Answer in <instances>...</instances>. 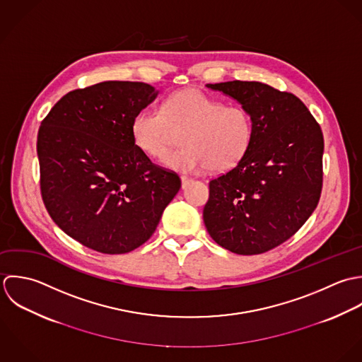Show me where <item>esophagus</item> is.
<instances>
[{"instance_id": "34e87169", "label": "esophagus", "mask_w": 362, "mask_h": 362, "mask_svg": "<svg viewBox=\"0 0 362 362\" xmlns=\"http://www.w3.org/2000/svg\"><path fill=\"white\" fill-rule=\"evenodd\" d=\"M180 180H182V187H183V189H186V187L192 183V179L187 177V176H182Z\"/></svg>"}]
</instances>
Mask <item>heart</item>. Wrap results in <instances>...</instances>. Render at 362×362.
I'll list each match as a JSON object with an SVG mask.
<instances>
[{"mask_svg": "<svg viewBox=\"0 0 362 362\" xmlns=\"http://www.w3.org/2000/svg\"><path fill=\"white\" fill-rule=\"evenodd\" d=\"M172 129H185L182 148L169 152L163 163L176 172L199 173L209 168L226 172L238 166L253 143L250 112L197 88L170 93L160 109L143 107L132 120L136 146L152 158H162L172 143Z\"/></svg>", "mask_w": 362, "mask_h": 362, "instance_id": "1", "label": "heart"}]
</instances>
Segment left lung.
I'll list each match as a JSON object with an SVG mask.
<instances>
[{"instance_id": "1", "label": "left lung", "mask_w": 362, "mask_h": 362, "mask_svg": "<svg viewBox=\"0 0 362 362\" xmlns=\"http://www.w3.org/2000/svg\"><path fill=\"white\" fill-rule=\"evenodd\" d=\"M246 107L253 143L243 160L210 182L203 219L219 246L260 255L289 239L316 209L323 134L299 98L256 81L207 83Z\"/></svg>"}]
</instances>
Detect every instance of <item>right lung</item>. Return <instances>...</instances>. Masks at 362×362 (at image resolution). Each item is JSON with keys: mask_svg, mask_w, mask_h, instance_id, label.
Here are the masks:
<instances>
[{"mask_svg": "<svg viewBox=\"0 0 362 362\" xmlns=\"http://www.w3.org/2000/svg\"><path fill=\"white\" fill-rule=\"evenodd\" d=\"M156 95L144 82H99L64 95L40 124L43 203L59 228L89 249H137L180 189V177L152 163L132 139L134 115Z\"/></svg>", "mask_w": 362, "mask_h": 362, "instance_id": "right-lung-1", "label": "right lung"}]
</instances>
